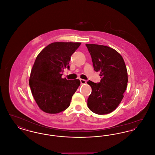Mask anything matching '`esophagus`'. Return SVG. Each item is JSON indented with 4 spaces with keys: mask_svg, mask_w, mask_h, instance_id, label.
<instances>
[{
    "mask_svg": "<svg viewBox=\"0 0 155 155\" xmlns=\"http://www.w3.org/2000/svg\"><path fill=\"white\" fill-rule=\"evenodd\" d=\"M80 82H81V84H85L87 83V81L85 80H83V79H80Z\"/></svg>",
    "mask_w": 155,
    "mask_h": 155,
    "instance_id": "obj_1",
    "label": "esophagus"
}]
</instances>
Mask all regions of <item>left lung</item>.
<instances>
[{
	"label": "left lung",
	"mask_w": 155,
	"mask_h": 155,
	"mask_svg": "<svg viewBox=\"0 0 155 155\" xmlns=\"http://www.w3.org/2000/svg\"><path fill=\"white\" fill-rule=\"evenodd\" d=\"M91 56L94 70L100 72L101 82L89 81L92 88L87 105L97 114H106L114 110L121 103L127 82L128 74L121 55L110 47L86 44Z\"/></svg>",
	"instance_id": "1"
}]
</instances>
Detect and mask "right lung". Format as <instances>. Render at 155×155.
Listing matches in <instances>:
<instances>
[{
  "mask_svg": "<svg viewBox=\"0 0 155 155\" xmlns=\"http://www.w3.org/2000/svg\"><path fill=\"white\" fill-rule=\"evenodd\" d=\"M81 42H57L48 45L37 56L31 69L29 84L41 110L56 114L70 106L72 96L80 85L78 79L62 78L64 68Z\"/></svg>",
  "mask_w": 155,
  "mask_h": 155,
  "instance_id": "1",
  "label": "right lung"
}]
</instances>
